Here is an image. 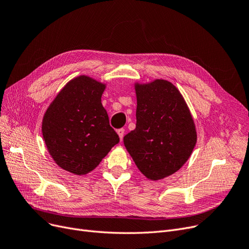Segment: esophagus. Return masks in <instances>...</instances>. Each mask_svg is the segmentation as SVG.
Wrapping results in <instances>:
<instances>
[{
  "mask_svg": "<svg viewBox=\"0 0 249 249\" xmlns=\"http://www.w3.org/2000/svg\"><path fill=\"white\" fill-rule=\"evenodd\" d=\"M117 133H118L119 137H120V140L122 142L123 136H124V133H125V130H124L123 128H121V129H118V130H117Z\"/></svg>",
  "mask_w": 249,
  "mask_h": 249,
  "instance_id": "obj_1",
  "label": "esophagus"
}]
</instances>
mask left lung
<instances>
[{
  "label": "left lung",
  "instance_id": "left-lung-1",
  "mask_svg": "<svg viewBox=\"0 0 249 249\" xmlns=\"http://www.w3.org/2000/svg\"><path fill=\"white\" fill-rule=\"evenodd\" d=\"M136 128L124 145L142 174L158 181L176 173L197 142L196 124L179 89L165 79L134 83Z\"/></svg>",
  "mask_w": 249,
  "mask_h": 249
}]
</instances>
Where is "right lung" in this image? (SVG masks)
Listing matches in <instances>:
<instances>
[{
    "label": "right lung",
    "instance_id": "obj_1",
    "mask_svg": "<svg viewBox=\"0 0 249 249\" xmlns=\"http://www.w3.org/2000/svg\"><path fill=\"white\" fill-rule=\"evenodd\" d=\"M106 88V83L79 75L59 91L42 118L49 154L71 174H89L119 142L102 105Z\"/></svg>",
    "mask_w": 249,
    "mask_h": 249
}]
</instances>
